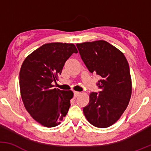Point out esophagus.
Instances as JSON below:
<instances>
[{"mask_svg":"<svg viewBox=\"0 0 151 151\" xmlns=\"http://www.w3.org/2000/svg\"><path fill=\"white\" fill-rule=\"evenodd\" d=\"M81 94V92H79V91H74V97H77V96H79V95Z\"/></svg>","mask_w":151,"mask_h":151,"instance_id":"1","label":"esophagus"}]
</instances>
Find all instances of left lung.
Listing matches in <instances>:
<instances>
[{
    "label": "left lung",
    "instance_id": "obj_1",
    "mask_svg": "<svg viewBox=\"0 0 151 151\" xmlns=\"http://www.w3.org/2000/svg\"><path fill=\"white\" fill-rule=\"evenodd\" d=\"M91 73L100 76L101 91L91 92L83 112L91 125L107 128L119 120L129 105L132 91L129 65L126 57L106 41L76 45Z\"/></svg>",
    "mask_w": 151,
    "mask_h": 151
}]
</instances>
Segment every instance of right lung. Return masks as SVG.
<instances>
[{"label": "right lung", "mask_w": 151, "mask_h": 151, "mask_svg": "<svg viewBox=\"0 0 151 151\" xmlns=\"http://www.w3.org/2000/svg\"><path fill=\"white\" fill-rule=\"evenodd\" d=\"M77 52L72 43H47L24 60L19 74L21 98L27 112L41 125L55 127L67 115L73 92L57 89L52 84L66 61Z\"/></svg>", "instance_id": "1"}]
</instances>
